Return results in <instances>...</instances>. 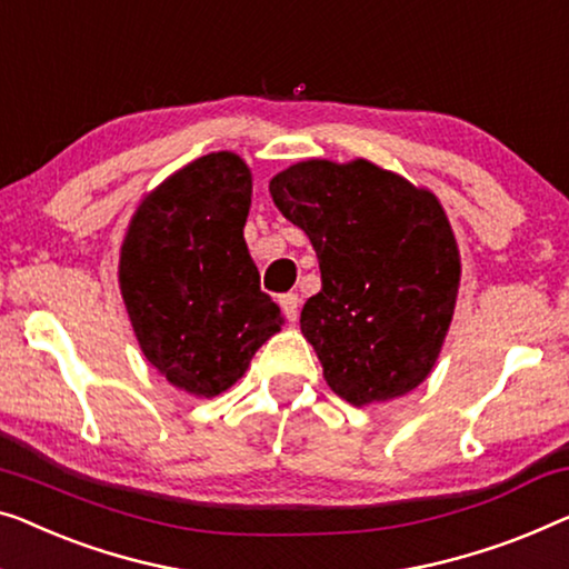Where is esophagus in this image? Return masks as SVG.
Here are the masks:
<instances>
[{
	"instance_id": "34e87169",
	"label": "esophagus",
	"mask_w": 569,
	"mask_h": 569,
	"mask_svg": "<svg viewBox=\"0 0 569 569\" xmlns=\"http://www.w3.org/2000/svg\"><path fill=\"white\" fill-rule=\"evenodd\" d=\"M279 305H282V310H284V316H287V320H298V316H300V298L295 292H287V295H282V298H279Z\"/></svg>"
}]
</instances>
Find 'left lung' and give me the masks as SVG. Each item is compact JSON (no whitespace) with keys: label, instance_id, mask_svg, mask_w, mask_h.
Masks as SVG:
<instances>
[{"label":"left lung","instance_id":"left-lung-1","mask_svg":"<svg viewBox=\"0 0 569 569\" xmlns=\"http://www.w3.org/2000/svg\"><path fill=\"white\" fill-rule=\"evenodd\" d=\"M308 233L318 295L300 312L326 382L351 406L421 385L455 316L459 251L439 200L369 161H302L269 182Z\"/></svg>","mask_w":569,"mask_h":569}]
</instances>
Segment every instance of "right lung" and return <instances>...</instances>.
<instances>
[{
  "instance_id": "add662e5",
  "label": "right lung",
  "mask_w": 569,
  "mask_h": 569,
  "mask_svg": "<svg viewBox=\"0 0 569 569\" xmlns=\"http://www.w3.org/2000/svg\"><path fill=\"white\" fill-rule=\"evenodd\" d=\"M249 204V167L208 153L146 197L122 243L120 290L146 359L204 398L228 390L284 326L246 249Z\"/></svg>"
}]
</instances>
